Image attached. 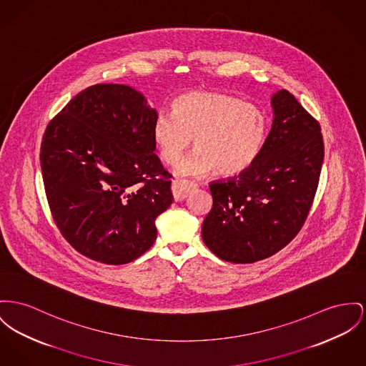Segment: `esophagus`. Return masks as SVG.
Segmentation results:
<instances>
[{
    "mask_svg": "<svg viewBox=\"0 0 366 366\" xmlns=\"http://www.w3.org/2000/svg\"><path fill=\"white\" fill-rule=\"evenodd\" d=\"M195 184L194 183H192V182H187V180H182V179H176V180H173L172 182V194H173V198H174V201H182V199H184L187 194H189V192L192 190V189H194Z\"/></svg>",
    "mask_w": 366,
    "mask_h": 366,
    "instance_id": "1",
    "label": "esophagus"
}]
</instances>
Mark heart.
Instances as JSON below:
<instances>
[{"label": "heart", "instance_id": "obj_1", "mask_svg": "<svg viewBox=\"0 0 366 366\" xmlns=\"http://www.w3.org/2000/svg\"><path fill=\"white\" fill-rule=\"evenodd\" d=\"M268 123L264 112L249 102L217 92H189L172 104V115L158 114L152 139L159 158L174 167L192 147L179 173L204 176L215 169L223 176L247 171L258 158Z\"/></svg>", "mask_w": 366, "mask_h": 366}]
</instances>
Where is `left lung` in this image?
Masks as SVG:
<instances>
[{"label": "left lung", "instance_id": "left-lung-1", "mask_svg": "<svg viewBox=\"0 0 366 366\" xmlns=\"http://www.w3.org/2000/svg\"><path fill=\"white\" fill-rule=\"evenodd\" d=\"M273 122L255 162L209 183L202 240L220 259L252 264L292 242L312 207L325 157L317 119L290 92L272 97Z\"/></svg>", "mask_w": 366, "mask_h": 366}]
</instances>
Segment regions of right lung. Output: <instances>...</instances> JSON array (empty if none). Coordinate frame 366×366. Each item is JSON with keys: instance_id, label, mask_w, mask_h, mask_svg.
<instances>
[{"instance_id": "1", "label": "right lung", "mask_w": 366, "mask_h": 366, "mask_svg": "<svg viewBox=\"0 0 366 366\" xmlns=\"http://www.w3.org/2000/svg\"><path fill=\"white\" fill-rule=\"evenodd\" d=\"M157 112L123 84H94L74 96L44 132L40 165L49 211L81 255L122 265L157 239L171 207L172 174L155 151Z\"/></svg>"}]
</instances>
